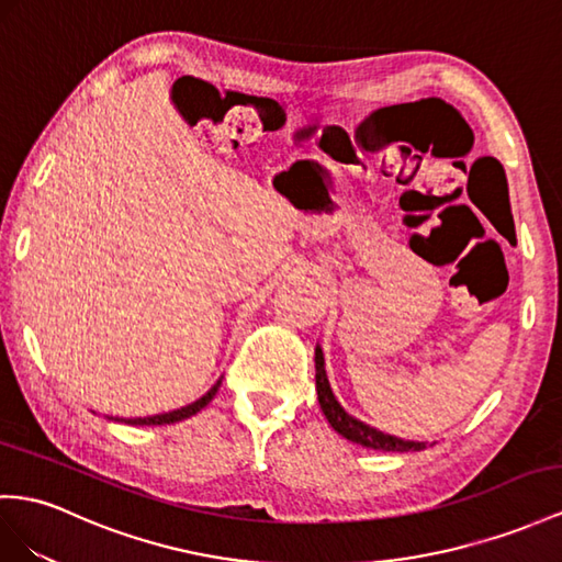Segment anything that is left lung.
Listing matches in <instances>:
<instances>
[{"label": "left lung", "mask_w": 562, "mask_h": 562, "mask_svg": "<svg viewBox=\"0 0 562 562\" xmlns=\"http://www.w3.org/2000/svg\"><path fill=\"white\" fill-rule=\"evenodd\" d=\"M315 390H318V401L321 408L325 413L327 423L333 425L335 431L344 439H349L353 443H361L366 449H378V451H396V453H408V451H423L425 441H408V439H398L392 435H384V431L370 427L361 420H356L353 415L341 408L337 396L333 394V386H329L327 372H325V358L323 349L315 347Z\"/></svg>", "instance_id": "1"}]
</instances>
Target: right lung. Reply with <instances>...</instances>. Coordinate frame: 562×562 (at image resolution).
<instances>
[{"instance_id":"add662e5","label":"right lung","mask_w":562,"mask_h":562,"mask_svg":"<svg viewBox=\"0 0 562 562\" xmlns=\"http://www.w3.org/2000/svg\"><path fill=\"white\" fill-rule=\"evenodd\" d=\"M218 386H221V380L215 382L204 396L196 398L194 404L182 406L178 411H168V413H161V415H149V418H127V420L125 418H109V420L125 423V425H172V423H180L184 418H192V415H196L201 408H206L209 401L215 396V392H218Z\"/></svg>"}]
</instances>
